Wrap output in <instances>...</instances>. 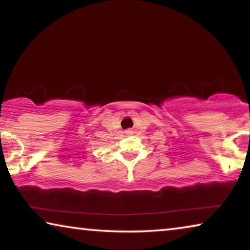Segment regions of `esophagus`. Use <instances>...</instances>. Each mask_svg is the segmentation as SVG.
Returning <instances> with one entry per match:
<instances>
[{"instance_id": "1", "label": "esophagus", "mask_w": 250, "mask_h": 250, "mask_svg": "<svg viewBox=\"0 0 250 250\" xmlns=\"http://www.w3.org/2000/svg\"><path fill=\"white\" fill-rule=\"evenodd\" d=\"M132 132H133L132 129H126V130H125V134H131Z\"/></svg>"}]
</instances>
